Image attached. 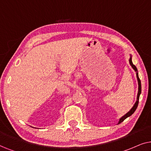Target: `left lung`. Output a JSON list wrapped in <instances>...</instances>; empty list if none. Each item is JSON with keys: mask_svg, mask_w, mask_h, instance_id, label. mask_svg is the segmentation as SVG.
<instances>
[{"mask_svg": "<svg viewBox=\"0 0 151 151\" xmlns=\"http://www.w3.org/2000/svg\"><path fill=\"white\" fill-rule=\"evenodd\" d=\"M129 63L130 65H131V67L133 68V70L135 71L136 72V76H137V82H138V92H137V100H136V102L134 103V106H132V108L130 109L129 111H128L127 113L126 114H124L123 116H122L121 118H120L119 122H118V124L122 123V122H124V119H126V118L128 117V116H131L132 114L134 113V112L135 111V110L137 109V106H138V103H139V96L140 94H141V92H142V86H141V81H140L139 78V75H138V71H137V69L136 66L133 65V63H132V56L130 55V59H129Z\"/></svg>", "mask_w": 151, "mask_h": 151, "instance_id": "obj_1", "label": "left lung"}]
</instances>
